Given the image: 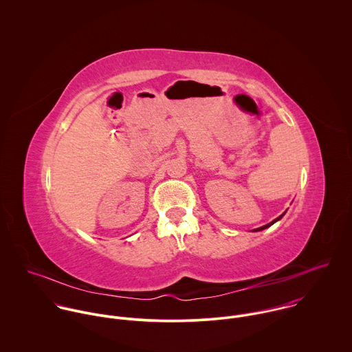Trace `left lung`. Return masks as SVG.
<instances>
[{
	"label": "left lung",
	"mask_w": 352,
	"mask_h": 352,
	"mask_svg": "<svg viewBox=\"0 0 352 352\" xmlns=\"http://www.w3.org/2000/svg\"><path fill=\"white\" fill-rule=\"evenodd\" d=\"M285 214H286V211H285V212H283V214H282V215H279V217H278V218H276V219H274V221H272V222H270V223H267V225H264V226H261V228H257V229H254V230H253V232H260V230H264V229H267V228H270V226H271V225H274V223H275V222H276V221H279V219H280V218H282V217H283V215H285Z\"/></svg>",
	"instance_id": "obj_1"
}]
</instances>
